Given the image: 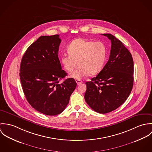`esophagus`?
I'll list each match as a JSON object with an SVG mask.
<instances>
[{
  "instance_id": "obj_1",
  "label": "esophagus",
  "mask_w": 152,
  "mask_h": 152,
  "mask_svg": "<svg viewBox=\"0 0 152 152\" xmlns=\"http://www.w3.org/2000/svg\"><path fill=\"white\" fill-rule=\"evenodd\" d=\"M75 81H76V83H77V85H80L81 84H82V83H83V82H82L81 81H80V80H77Z\"/></svg>"
}]
</instances>
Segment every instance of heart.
<instances>
[{"label":"heart","instance_id":"b5f03b06","mask_svg":"<svg viewBox=\"0 0 152 152\" xmlns=\"http://www.w3.org/2000/svg\"><path fill=\"white\" fill-rule=\"evenodd\" d=\"M68 54L61 56V62L65 69L72 71L74 78L80 80L89 74L91 75L100 72L105 64L108 56L106 45L102 42H94L83 39L73 40L68 46Z\"/></svg>","mask_w":152,"mask_h":152}]
</instances>
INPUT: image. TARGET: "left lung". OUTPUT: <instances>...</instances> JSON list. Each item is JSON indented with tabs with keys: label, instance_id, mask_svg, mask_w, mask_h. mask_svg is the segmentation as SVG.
Returning a JSON list of instances; mask_svg holds the SVG:
<instances>
[{
	"label": "left lung",
	"instance_id": "8db88e82",
	"mask_svg": "<svg viewBox=\"0 0 152 152\" xmlns=\"http://www.w3.org/2000/svg\"><path fill=\"white\" fill-rule=\"evenodd\" d=\"M111 41L108 61L102 71L87 82L84 98L94 111L107 113L119 108L130 95L133 84V61L129 51L110 34H102Z\"/></svg>",
	"mask_w": 152,
	"mask_h": 152
}]
</instances>
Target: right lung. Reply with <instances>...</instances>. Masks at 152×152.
Wrapping results in <instances>:
<instances>
[{
  "instance_id": "1",
  "label": "right lung",
  "mask_w": 152,
  "mask_h": 152,
  "mask_svg": "<svg viewBox=\"0 0 152 152\" xmlns=\"http://www.w3.org/2000/svg\"><path fill=\"white\" fill-rule=\"evenodd\" d=\"M61 42L58 34L40 37L28 47L20 64V78L27 101L47 115L61 113L77 87L74 78L59 82L66 75L58 57Z\"/></svg>"
}]
</instances>
